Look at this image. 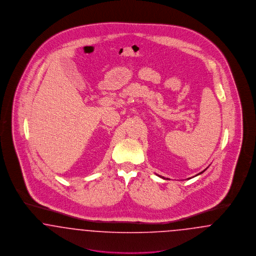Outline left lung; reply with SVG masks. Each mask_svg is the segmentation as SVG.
<instances>
[{
  "label": "left lung",
  "instance_id": "1",
  "mask_svg": "<svg viewBox=\"0 0 256 256\" xmlns=\"http://www.w3.org/2000/svg\"><path fill=\"white\" fill-rule=\"evenodd\" d=\"M202 172H200V174H202Z\"/></svg>",
  "mask_w": 256,
  "mask_h": 256
}]
</instances>
